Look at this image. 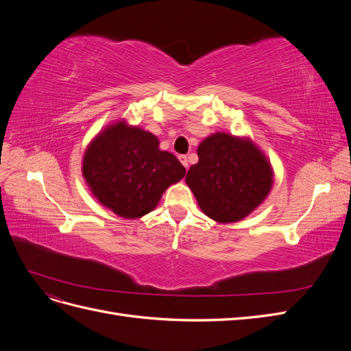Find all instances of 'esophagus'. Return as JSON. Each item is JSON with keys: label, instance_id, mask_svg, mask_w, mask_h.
I'll return each mask as SVG.
<instances>
[{"label": "esophagus", "instance_id": "obj_1", "mask_svg": "<svg viewBox=\"0 0 351 351\" xmlns=\"http://www.w3.org/2000/svg\"><path fill=\"white\" fill-rule=\"evenodd\" d=\"M178 159H180V162L183 164V167L187 169L189 168V159H187V156L186 155H180Z\"/></svg>", "mask_w": 351, "mask_h": 351}]
</instances>
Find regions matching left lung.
I'll use <instances>...</instances> for the list:
<instances>
[{
  "label": "left lung",
  "instance_id": "8db88e82",
  "mask_svg": "<svg viewBox=\"0 0 351 351\" xmlns=\"http://www.w3.org/2000/svg\"><path fill=\"white\" fill-rule=\"evenodd\" d=\"M199 162L186 183L205 215L217 222L246 218L268 196L274 171L265 154L246 137L215 133L197 147Z\"/></svg>",
  "mask_w": 351,
  "mask_h": 351
}]
</instances>
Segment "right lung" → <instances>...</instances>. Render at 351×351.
<instances>
[{
	"label": "right lung",
	"mask_w": 351,
	"mask_h": 351,
	"mask_svg": "<svg viewBox=\"0 0 351 351\" xmlns=\"http://www.w3.org/2000/svg\"><path fill=\"white\" fill-rule=\"evenodd\" d=\"M82 173L92 195L127 219L149 214L165 190L180 182L186 168L158 137L121 120L105 127L84 151Z\"/></svg>",
	"instance_id": "obj_1"
}]
</instances>
